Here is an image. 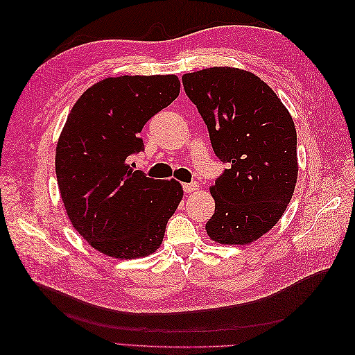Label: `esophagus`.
Instances as JSON below:
<instances>
[{
  "label": "esophagus",
  "instance_id": "obj_1",
  "mask_svg": "<svg viewBox=\"0 0 355 355\" xmlns=\"http://www.w3.org/2000/svg\"><path fill=\"white\" fill-rule=\"evenodd\" d=\"M184 191L187 194H192V192L198 191V184L197 182H192V184H184Z\"/></svg>",
  "mask_w": 355,
  "mask_h": 355
}]
</instances>
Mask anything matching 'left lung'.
<instances>
[{
  "mask_svg": "<svg viewBox=\"0 0 355 355\" xmlns=\"http://www.w3.org/2000/svg\"><path fill=\"white\" fill-rule=\"evenodd\" d=\"M182 83L214 154L230 163L210 187L207 235L219 244H250L274 228L292 200L299 170L293 118L249 71L213 67L185 73Z\"/></svg>",
  "mask_w": 355,
  "mask_h": 355,
  "instance_id": "left-lung-1",
  "label": "left lung"
}]
</instances>
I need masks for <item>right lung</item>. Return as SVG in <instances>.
Masks as SVG:
<instances>
[{"mask_svg":"<svg viewBox=\"0 0 355 355\" xmlns=\"http://www.w3.org/2000/svg\"><path fill=\"white\" fill-rule=\"evenodd\" d=\"M180 92L176 75H121L75 102L56 146V176L72 227L116 259L154 253L184 197L178 180L146 178L127 158L144 149L146 121Z\"/></svg>","mask_w":355,"mask_h":355,"instance_id":"right-lung-1","label":"right lung"}]
</instances>
